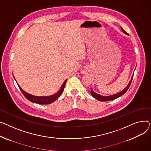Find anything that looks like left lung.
I'll use <instances>...</instances> for the list:
<instances>
[{
	"mask_svg": "<svg viewBox=\"0 0 151 151\" xmlns=\"http://www.w3.org/2000/svg\"><path fill=\"white\" fill-rule=\"evenodd\" d=\"M121 29L122 32L124 33H125L126 35H129V34H128L124 30L122 27H121ZM133 76H134V74H133V76H132V78H131V79H130V81L129 83H128V85H127V86L124 88V89L123 90H122L121 91H120V92L116 93V94H114L110 95V96H102V95H100V94H97V93H95V92L93 90V89H91V95L93 96V97H94L95 99H96L97 100H98V101H108L114 100V99H115L118 98V97L121 96L122 95H123L124 94V93L127 91V90L129 89V86H130V83H131V82H132V78H133Z\"/></svg>",
	"mask_w": 151,
	"mask_h": 151,
	"instance_id": "1",
	"label": "left lung"
}]
</instances>
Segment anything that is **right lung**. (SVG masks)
I'll return each mask as SVG.
<instances>
[{
  "label": "right lung",
  "instance_id": "1",
  "mask_svg": "<svg viewBox=\"0 0 151 151\" xmlns=\"http://www.w3.org/2000/svg\"><path fill=\"white\" fill-rule=\"evenodd\" d=\"M13 77H14V76H13ZM14 79H15V78H14ZM15 81H16V79H15ZM66 81H67V79L65 80L64 83H63V85H62L60 87V90L56 93L52 94V95H50V96H34V95L30 94L28 93H27L24 90H23L21 88V87L18 85V83H17V82L16 81V82L17 85H18L22 93L24 95V96L26 97L27 99L29 101L33 102V103L39 104H43V105L51 104L52 102H54L55 101H56L58 98V97L60 96V95L62 94V93H63V91L64 90V88L65 86Z\"/></svg>",
  "mask_w": 151,
  "mask_h": 151
}]
</instances>
